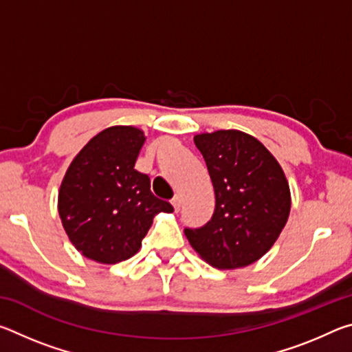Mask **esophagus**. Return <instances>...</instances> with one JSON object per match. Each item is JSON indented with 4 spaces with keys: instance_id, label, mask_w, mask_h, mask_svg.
Returning <instances> with one entry per match:
<instances>
[{
    "instance_id": "obj_1",
    "label": "esophagus",
    "mask_w": 352,
    "mask_h": 352,
    "mask_svg": "<svg viewBox=\"0 0 352 352\" xmlns=\"http://www.w3.org/2000/svg\"><path fill=\"white\" fill-rule=\"evenodd\" d=\"M172 206H174V210H175V212L177 211H180V206H182V199H180V195H175L174 199H172Z\"/></svg>"
}]
</instances>
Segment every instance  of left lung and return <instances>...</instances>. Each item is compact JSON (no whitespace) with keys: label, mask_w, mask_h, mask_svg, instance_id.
Here are the masks:
<instances>
[{"label":"left lung","mask_w":352,"mask_h":352,"mask_svg":"<svg viewBox=\"0 0 352 352\" xmlns=\"http://www.w3.org/2000/svg\"><path fill=\"white\" fill-rule=\"evenodd\" d=\"M216 194L210 222L184 230L199 256L219 270L259 261L281 234L290 214L289 182L261 141L241 130L194 136Z\"/></svg>","instance_id":"left-lung-1"}]
</instances>
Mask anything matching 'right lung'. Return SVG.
Listing matches in <instances>:
<instances>
[{"mask_svg":"<svg viewBox=\"0 0 352 352\" xmlns=\"http://www.w3.org/2000/svg\"><path fill=\"white\" fill-rule=\"evenodd\" d=\"M144 141L138 127L111 126L93 136L65 172L57 199L65 233L77 252L99 264L132 258L153 217L174 211L135 169Z\"/></svg>","mask_w":352,"mask_h":352,"instance_id":"1","label":"right lung"}]
</instances>
